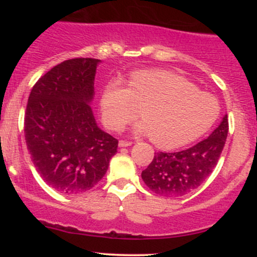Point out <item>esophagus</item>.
Listing matches in <instances>:
<instances>
[{"mask_svg":"<svg viewBox=\"0 0 257 257\" xmlns=\"http://www.w3.org/2000/svg\"><path fill=\"white\" fill-rule=\"evenodd\" d=\"M132 141H126V140H119V146L120 147H128L132 146Z\"/></svg>","mask_w":257,"mask_h":257,"instance_id":"esophagus-1","label":"esophagus"}]
</instances>
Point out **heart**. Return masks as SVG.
Segmentation results:
<instances>
[{
  "instance_id": "heart-1",
  "label": "heart",
  "mask_w": 257,
  "mask_h": 257,
  "mask_svg": "<svg viewBox=\"0 0 257 257\" xmlns=\"http://www.w3.org/2000/svg\"><path fill=\"white\" fill-rule=\"evenodd\" d=\"M138 108L145 122L137 126V132L150 134L156 145L167 149L197 140L213 126L220 113L213 95L167 70L133 72L128 88L116 81L102 94V119L111 131L118 132L137 118Z\"/></svg>"
}]
</instances>
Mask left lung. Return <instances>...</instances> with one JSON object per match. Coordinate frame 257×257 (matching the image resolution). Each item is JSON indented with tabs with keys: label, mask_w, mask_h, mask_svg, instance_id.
Returning a JSON list of instances; mask_svg holds the SVG:
<instances>
[{
	"label": "left lung",
	"mask_w": 257,
	"mask_h": 257,
	"mask_svg": "<svg viewBox=\"0 0 257 257\" xmlns=\"http://www.w3.org/2000/svg\"><path fill=\"white\" fill-rule=\"evenodd\" d=\"M228 134L227 114L209 138L179 152H157L141 173L147 187L159 196L180 197L199 187L213 173Z\"/></svg>",
	"instance_id": "obj_1"
}]
</instances>
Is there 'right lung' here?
I'll list each match as a JSON object with an SVG mask.
<instances>
[{
    "mask_svg": "<svg viewBox=\"0 0 257 257\" xmlns=\"http://www.w3.org/2000/svg\"><path fill=\"white\" fill-rule=\"evenodd\" d=\"M99 59L65 60L32 87L25 111L28 150L37 172L60 193L94 187L107 172L118 140L98 128L88 102Z\"/></svg>",
    "mask_w": 257,
    "mask_h": 257,
    "instance_id": "add662e5",
    "label": "right lung"
}]
</instances>
